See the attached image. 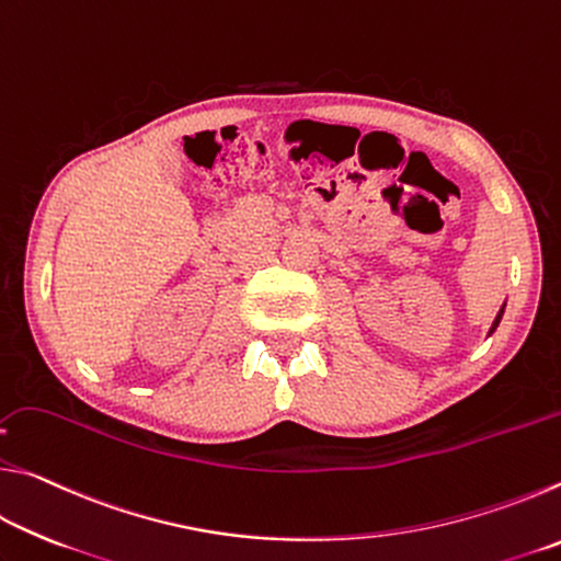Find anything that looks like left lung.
<instances>
[{
	"label": "left lung",
	"instance_id": "8db88e82",
	"mask_svg": "<svg viewBox=\"0 0 561 561\" xmlns=\"http://www.w3.org/2000/svg\"><path fill=\"white\" fill-rule=\"evenodd\" d=\"M502 311H505V307H502V309H500V314H497V319H495V324H492V329H490V334H492V331H495V329H497V324H500V319H502Z\"/></svg>",
	"mask_w": 561,
	"mask_h": 561
}]
</instances>
